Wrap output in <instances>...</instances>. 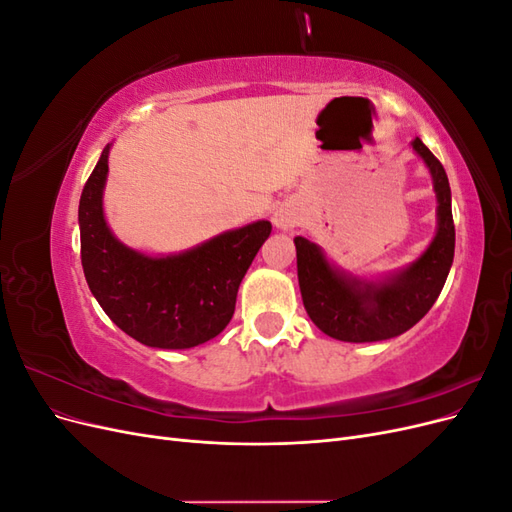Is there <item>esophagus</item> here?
<instances>
[{"mask_svg":"<svg viewBox=\"0 0 512 512\" xmlns=\"http://www.w3.org/2000/svg\"><path fill=\"white\" fill-rule=\"evenodd\" d=\"M273 224L280 230H290V228H294V224H297V213H294V209L290 205L277 207L273 213Z\"/></svg>","mask_w":512,"mask_h":512,"instance_id":"esophagus-1","label":"esophagus"}]
</instances>
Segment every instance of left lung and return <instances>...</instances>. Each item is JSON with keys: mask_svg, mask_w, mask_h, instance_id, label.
I'll return each mask as SVG.
<instances>
[{"mask_svg": "<svg viewBox=\"0 0 512 512\" xmlns=\"http://www.w3.org/2000/svg\"><path fill=\"white\" fill-rule=\"evenodd\" d=\"M412 149L423 158L433 179L438 230L427 250L410 267L378 282L361 280L333 267L316 243L294 237L299 288L307 316L333 339L363 344L406 333L429 312L444 288L455 256L451 185L444 166L421 138H414Z\"/></svg>", "mask_w": 512, "mask_h": 512, "instance_id": "obj_1", "label": "left lung"}]
</instances>
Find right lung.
<instances>
[{
  "label": "right lung",
  "instance_id": "1",
  "mask_svg": "<svg viewBox=\"0 0 512 512\" xmlns=\"http://www.w3.org/2000/svg\"><path fill=\"white\" fill-rule=\"evenodd\" d=\"M108 151L111 145L104 147L79 203L81 262L91 294L123 333L145 346L183 350L209 342L235 314L239 284L271 235V222L222 232L173 256L130 250L104 220Z\"/></svg>",
  "mask_w": 512,
  "mask_h": 512
}]
</instances>
